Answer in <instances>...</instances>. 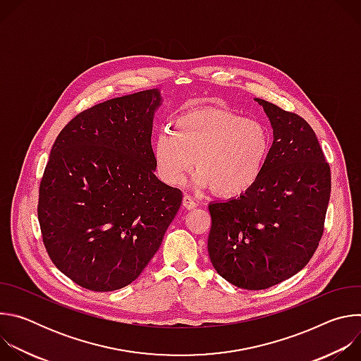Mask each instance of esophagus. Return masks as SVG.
<instances>
[{
  "label": "esophagus",
  "instance_id": "1",
  "mask_svg": "<svg viewBox=\"0 0 361 361\" xmlns=\"http://www.w3.org/2000/svg\"><path fill=\"white\" fill-rule=\"evenodd\" d=\"M183 205H184V207H185L187 210H191V209L197 207V202H195V200H194L191 195L184 194V197H183Z\"/></svg>",
  "mask_w": 361,
  "mask_h": 361
}]
</instances>
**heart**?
Listing matches in <instances>:
<instances>
[{
  "mask_svg": "<svg viewBox=\"0 0 361 361\" xmlns=\"http://www.w3.org/2000/svg\"><path fill=\"white\" fill-rule=\"evenodd\" d=\"M271 147L273 135L264 123L228 110L204 109L181 116L174 133L161 130L152 142V159L169 185L183 184L195 164L198 170L191 178L195 187L231 197L260 178Z\"/></svg>",
  "mask_w": 361,
  "mask_h": 361,
  "instance_id": "b5f03b06",
  "label": "heart"
}]
</instances>
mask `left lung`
Returning <instances> with one entry per match:
<instances>
[{"label": "left lung", "instance_id": "8db88e82", "mask_svg": "<svg viewBox=\"0 0 361 361\" xmlns=\"http://www.w3.org/2000/svg\"><path fill=\"white\" fill-rule=\"evenodd\" d=\"M273 128V147L257 183L209 204V254L216 271L235 287L264 290L297 274L323 235L331 190L330 167L308 123L254 98Z\"/></svg>", "mask_w": 361, "mask_h": 361}]
</instances>
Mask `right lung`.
Returning a JSON list of instances; mask_svg holds the SVG:
<instances>
[{
	"mask_svg": "<svg viewBox=\"0 0 361 361\" xmlns=\"http://www.w3.org/2000/svg\"><path fill=\"white\" fill-rule=\"evenodd\" d=\"M159 88L97 104L73 118L49 152L38 200L42 241L78 286L114 291L157 252L183 194L154 171Z\"/></svg>",
	"mask_w": 361,
	"mask_h": 361,
	"instance_id": "add662e5",
	"label": "right lung"
}]
</instances>
